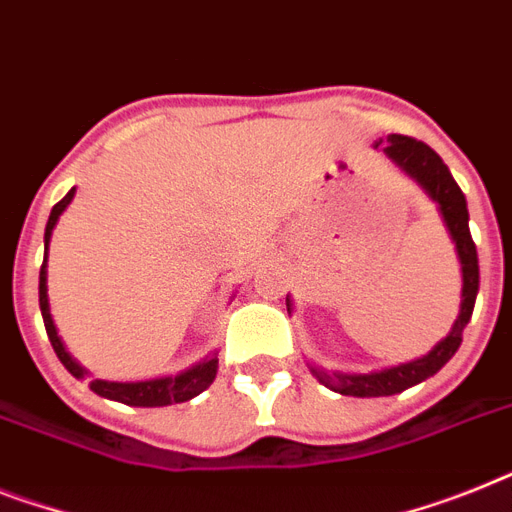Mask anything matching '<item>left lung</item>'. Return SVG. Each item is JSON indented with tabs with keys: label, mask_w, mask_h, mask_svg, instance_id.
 I'll return each mask as SVG.
<instances>
[{
	"label": "left lung",
	"mask_w": 512,
	"mask_h": 512,
	"mask_svg": "<svg viewBox=\"0 0 512 512\" xmlns=\"http://www.w3.org/2000/svg\"><path fill=\"white\" fill-rule=\"evenodd\" d=\"M374 149L382 151L405 177H411L413 183L437 204L442 225H445L447 235L453 240L455 256L460 261V282L463 285H460V308L453 329L426 356L398 363V366H387V369L366 371V374L327 371L322 366L308 363L311 374L324 387H329L332 392H340V395H350V398H387V395H398V392L408 390L413 384H421L424 379L434 377L455 356V350L460 348L463 329L471 322L476 295H479V256H476V246L471 240V230H468L466 196H463V190L458 188V183L447 170V164L439 159L437 151L429 149L426 143L416 141V138H408V135L392 133L387 138H379V141H374ZM290 311H293V301L287 295V314Z\"/></svg>",
	"instance_id": "left-lung-1"
}]
</instances>
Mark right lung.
Here are the masks:
<instances>
[{
  "label": "right lung",
  "instance_id": "1",
  "mask_svg": "<svg viewBox=\"0 0 512 512\" xmlns=\"http://www.w3.org/2000/svg\"><path fill=\"white\" fill-rule=\"evenodd\" d=\"M75 196V188L67 193L62 201L52 209L49 214V222H46L44 232V264H41V274H38V306H41V316H44V327L49 342H52L54 353L62 361L70 374L75 379H86L88 369H83L78 361H75L70 353H67L65 342L57 335V324L52 319V308H49V287H46V261H49V243H52V232L57 227L62 211L70 206ZM219 358L217 353H209L206 358H201L198 363H193L190 369L180 371V374H170V377H154V379H141V382H109V379H91V390L96 395L107 400H117V403L135 405V408H162V405H175L185 403V400H193L196 395L209 387L217 377Z\"/></svg>",
  "mask_w": 512,
  "mask_h": 512
}]
</instances>
